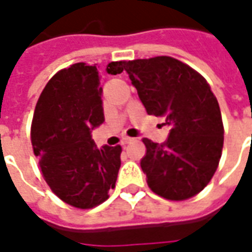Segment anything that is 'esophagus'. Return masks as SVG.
Returning a JSON list of instances; mask_svg holds the SVG:
<instances>
[{"mask_svg":"<svg viewBox=\"0 0 252 252\" xmlns=\"http://www.w3.org/2000/svg\"><path fill=\"white\" fill-rule=\"evenodd\" d=\"M132 142H135V139H133V137L126 136L124 139H123V140H121V144H124V146H126V144H129V143H132Z\"/></svg>","mask_w":252,"mask_h":252,"instance_id":"34e87169","label":"esophagus"}]
</instances>
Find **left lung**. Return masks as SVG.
Returning a JSON list of instances; mask_svg holds the SVG:
<instances>
[{"instance_id": "8db88e82", "label": "left lung", "mask_w": 252, "mask_h": 252, "mask_svg": "<svg viewBox=\"0 0 252 252\" xmlns=\"http://www.w3.org/2000/svg\"><path fill=\"white\" fill-rule=\"evenodd\" d=\"M123 66L148 115L162 117L170 126L163 144L143 139L147 153L140 166L150 189L175 201L200 193L216 171L224 142L221 113L211 86L174 58L136 59Z\"/></svg>"}]
</instances>
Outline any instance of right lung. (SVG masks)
<instances>
[{
	"label": "right lung",
	"mask_w": 252,
	"mask_h": 252,
	"mask_svg": "<svg viewBox=\"0 0 252 252\" xmlns=\"http://www.w3.org/2000/svg\"><path fill=\"white\" fill-rule=\"evenodd\" d=\"M123 63H110V74L123 72ZM104 121L98 71L86 63L57 72L36 104L31 128L33 153L48 186L68 205H99L116 186L121 147L97 148L92 139Z\"/></svg>",
	"instance_id": "obj_1"
}]
</instances>
